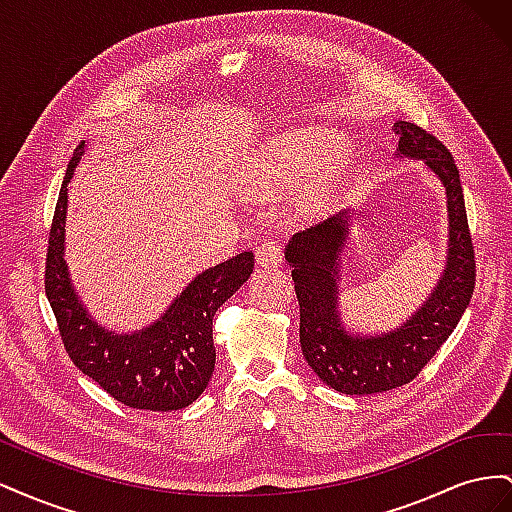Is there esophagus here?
<instances>
[{
  "label": "esophagus",
  "instance_id": "34e87169",
  "mask_svg": "<svg viewBox=\"0 0 512 512\" xmlns=\"http://www.w3.org/2000/svg\"><path fill=\"white\" fill-rule=\"evenodd\" d=\"M284 254L282 245L277 241H265L256 247V265L262 269H277L282 267Z\"/></svg>",
  "mask_w": 512,
  "mask_h": 512
}]
</instances>
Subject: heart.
Here are the masks:
<instances>
[{"label":"heart","mask_w":512,"mask_h":512,"mask_svg":"<svg viewBox=\"0 0 512 512\" xmlns=\"http://www.w3.org/2000/svg\"><path fill=\"white\" fill-rule=\"evenodd\" d=\"M348 158L346 141L329 128L290 130L275 136L256 153L252 185L265 194H282L297 185L294 200L299 209L316 213L337 192Z\"/></svg>","instance_id":"obj_1"}]
</instances>
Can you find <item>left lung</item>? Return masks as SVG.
<instances>
[{
  "instance_id": "8db88e82",
  "label": "left lung",
  "mask_w": 512,
  "mask_h": 512,
  "mask_svg": "<svg viewBox=\"0 0 512 512\" xmlns=\"http://www.w3.org/2000/svg\"><path fill=\"white\" fill-rule=\"evenodd\" d=\"M393 128L399 136L395 158L421 160L446 194V262L423 305L393 331L363 335L346 329L339 312V265L356 218L350 209L292 235L284 250L301 307L305 361L324 384L346 395L384 393L414 380L457 327L476 282L466 203L451 151L410 121H397Z\"/></svg>"
}]
</instances>
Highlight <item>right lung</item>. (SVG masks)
<instances>
[{
	"mask_svg": "<svg viewBox=\"0 0 512 512\" xmlns=\"http://www.w3.org/2000/svg\"><path fill=\"white\" fill-rule=\"evenodd\" d=\"M85 141L68 164L53 215L44 290L72 363L121 404L170 412L190 406L207 389L215 367L213 316L254 271V254L241 252L198 273L147 327L117 333L87 312L66 265L68 183Z\"/></svg>",
	"mask_w": 512,
	"mask_h": 512,
	"instance_id": "obj_1",
	"label": "right lung"
}]
</instances>
